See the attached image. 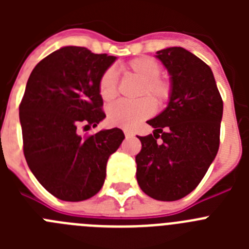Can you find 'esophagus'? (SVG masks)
I'll return each mask as SVG.
<instances>
[{
    "label": "esophagus",
    "mask_w": 249,
    "mask_h": 249,
    "mask_svg": "<svg viewBox=\"0 0 249 249\" xmlns=\"http://www.w3.org/2000/svg\"><path fill=\"white\" fill-rule=\"evenodd\" d=\"M123 132H124V136H126V138L133 137V136H135V133L131 131H128V129H123Z\"/></svg>",
    "instance_id": "obj_1"
}]
</instances>
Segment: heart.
<instances>
[{"mask_svg":"<svg viewBox=\"0 0 249 249\" xmlns=\"http://www.w3.org/2000/svg\"><path fill=\"white\" fill-rule=\"evenodd\" d=\"M123 71L141 82L138 97L149 95L158 105L168 101L171 96V85L168 81L160 78V68L155 59L138 57L123 66ZM98 89L101 97L105 101H112L117 96V73L113 68H108L103 72ZM150 99L141 98L135 102L120 101L113 103L107 111L108 122L112 126L133 128L138 123L148 118L155 111V103Z\"/></svg>","mask_w":249,"mask_h":249,"instance_id":"b5f03b06","label":"heart"}]
</instances>
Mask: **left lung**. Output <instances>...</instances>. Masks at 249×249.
Masks as SVG:
<instances>
[{"instance_id": "8db88e82", "label": "left lung", "mask_w": 249, "mask_h": 249, "mask_svg": "<svg viewBox=\"0 0 249 249\" xmlns=\"http://www.w3.org/2000/svg\"><path fill=\"white\" fill-rule=\"evenodd\" d=\"M156 58L168 71L171 96L166 108L147 121L153 135L138 137L136 176L147 196L169 202L190 195L217 156L223 102L210 66L190 51L168 47Z\"/></svg>"}]
</instances>
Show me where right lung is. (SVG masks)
Segmentation results:
<instances>
[{
  "label": "right lung",
  "instance_id": "obj_1",
  "mask_svg": "<svg viewBox=\"0 0 249 249\" xmlns=\"http://www.w3.org/2000/svg\"><path fill=\"white\" fill-rule=\"evenodd\" d=\"M117 59L66 46L37 63L19 105L23 153L37 181L57 198L80 202L102 188L106 166L124 140L122 129L82 137L78 127H96L106 114L98 83Z\"/></svg>",
  "mask_w": 249,
  "mask_h": 249
}]
</instances>
